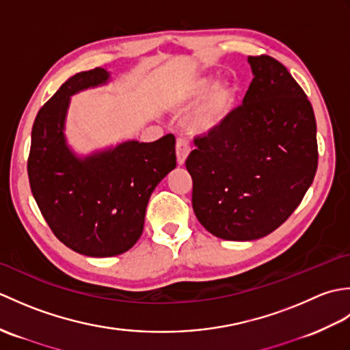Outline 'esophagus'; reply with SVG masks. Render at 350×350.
Listing matches in <instances>:
<instances>
[{
	"label": "esophagus",
	"mask_w": 350,
	"mask_h": 350,
	"mask_svg": "<svg viewBox=\"0 0 350 350\" xmlns=\"http://www.w3.org/2000/svg\"><path fill=\"white\" fill-rule=\"evenodd\" d=\"M189 152H191V147L188 144V141L183 139V138L177 139L176 154H177V163H179V165H183L185 161H187V158H188Z\"/></svg>",
	"instance_id": "1"
}]
</instances>
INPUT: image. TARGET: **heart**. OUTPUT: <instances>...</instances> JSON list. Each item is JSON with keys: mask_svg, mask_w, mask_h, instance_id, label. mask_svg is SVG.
I'll return each mask as SVG.
<instances>
[{"mask_svg": "<svg viewBox=\"0 0 350 350\" xmlns=\"http://www.w3.org/2000/svg\"><path fill=\"white\" fill-rule=\"evenodd\" d=\"M198 98L200 100L185 120V129L191 135H207L221 128L232 116L237 85L232 81L215 83L212 77H198L185 88L180 103L187 107Z\"/></svg>", "mask_w": 350, "mask_h": 350, "instance_id": "b5f03b06", "label": "heart"}]
</instances>
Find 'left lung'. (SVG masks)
Returning <instances> with one entry per match:
<instances>
[{
	"label": "left lung",
	"instance_id": "1",
	"mask_svg": "<svg viewBox=\"0 0 350 350\" xmlns=\"http://www.w3.org/2000/svg\"><path fill=\"white\" fill-rule=\"evenodd\" d=\"M252 78L241 107L187 159L192 209L227 241L278 228L302 202L317 170L316 118L307 94L269 55L248 57Z\"/></svg>",
	"mask_w": 350,
	"mask_h": 350
}]
</instances>
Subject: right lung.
Here are the masks:
<instances>
[{
    "label": "right lung",
    "mask_w": 350,
    "mask_h": 350,
    "mask_svg": "<svg viewBox=\"0 0 350 350\" xmlns=\"http://www.w3.org/2000/svg\"><path fill=\"white\" fill-rule=\"evenodd\" d=\"M109 72H79L58 88L36 116L28 156L33 197L52 233L88 257L131 250L144 228L153 189L176 168V138L124 141L107 150L77 156L66 143L70 96L107 84Z\"/></svg>",
    "instance_id": "obj_1"
}]
</instances>
